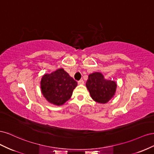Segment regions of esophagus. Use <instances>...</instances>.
Returning a JSON list of instances; mask_svg holds the SVG:
<instances>
[{
	"label": "esophagus",
	"mask_w": 154,
	"mask_h": 154,
	"mask_svg": "<svg viewBox=\"0 0 154 154\" xmlns=\"http://www.w3.org/2000/svg\"><path fill=\"white\" fill-rule=\"evenodd\" d=\"M78 85H83L84 84V82H83V80H80V81L78 82Z\"/></svg>",
	"instance_id": "obj_1"
}]
</instances>
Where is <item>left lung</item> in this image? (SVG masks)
Wrapping results in <instances>:
<instances>
[{
    "label": "left lung",
    "mask_w": 154,
    "mask_h": 154,
    "mask_svg": "<svg viewBox=\"0 0 154 154\" xmlns=\"http://www.w3.org/2000/svg\"><path fill=\"white\" fill-rule=\"evenodd\" d=\"M86 87L93 100L105 104L114 96L117 83L113 80H106L101 72H95L88 75Z\"/></svg>",
    "instance_id": "obj_1"
}]
</instances>
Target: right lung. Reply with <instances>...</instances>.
<instances>
[{"instance_id":"obj_1","label":"right lung","mask_w":154,"mask_h":154,"mask_svg":"<svg viewBox=\"0 0 154 154\" xmlns=\"http://www.w3.org/2000/svg\"><path fill=\"white\" fill-rule=\"evenodd\" d=\"M77 85V82L62 68L44 74L40 81L42 94L49 103L57 106L63 105L71 98Z\"/></svg>"}]
</instances>
